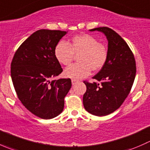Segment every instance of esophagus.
Wrapping results in <instances>:
<instances>
[{
	"label": "esophagus",
	"instance_id": "obj_1",
	"mask_svg": "<svg viewBox=\"0 0 150 150\" xmlns=\"http://www.w3.org/2000/svg\"><path fill=\"white\" fill-rule=\"evenodd\" d=\"M78 81H77V80H75V79H72V85H75L78 83Z\"/></svg>",
	"mask_w": 150,
	"mask_h": 150
}]
</instances>
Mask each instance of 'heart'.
<instances>
[{
  "mask_svg": "<svg viewBox=\"0 0 150 150\" xmlns=\"http://www.w3.org/2000/svg\"><path fill=\"white\" fill-rule=\"evenodd\" d=\"M57 61L63 65H68L78 55L76 64L67 67L64 71L65 77L78 80L90 74L91 70L98 71L106 64L108 57V50L93 36L82 34L75 36L69 44L64 40L57 43L54 50Z\"/></svg>",
  "mask_w": 150,
  "mask_h": 150,
  "instance_id": "b5f03b06",
  "label": "heart"
}]
</instances>
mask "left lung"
Here are the masks:
<instances>
[{
  "label": "left lung",
  "mask_w": 150,
  "mask_h": 150,
  "mask_svg": "<svg viewBox=\"0 0 150 150\" xmlns=\"http://www.w3.org/2000/svg\"><path fill=\"white\" fill-rule=\"evenodd\" d=\"M104 33L108 41V57L101 70L93 77L97 82L84 81L83 98L86 111L105 116L119 108L129 94L136 76V62L126 42L112 29L102 27L89 30Z\"/></svg>",
  "instance_id": "8db88e82"
}]
</instances>
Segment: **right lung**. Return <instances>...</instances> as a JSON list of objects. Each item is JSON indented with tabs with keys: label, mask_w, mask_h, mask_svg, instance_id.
<instances>
[{
	"label": "right lung",
	"mask_w": 150,
	"mask_h": 150,
	"mask_svg": "<svg viewBox=\"0 0 150 150\" xmlns=\"http://www.w3.org/2000/svg\"><path fill=\"white\" fill-rule=\"evenodd\" d=\"M66 31L39 30L22 43L11 64V77L18 98L30 112L42 119L62 112L69 78L53 80L63 71L54 54Z\"/></svg>",
	"instance_id": "right-lung-1"
}]
</instances>
